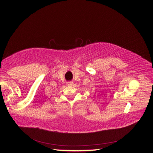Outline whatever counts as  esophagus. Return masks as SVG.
I'll list each match as a JSON object with an SVG mask.
<instances>
[{"label":"esophagus","mask_w":153,"mask_h":153,"mask_svg":"<svg viewBox=\"0 0 153 153\" xmlns=\"http://www.w3.org/2000/svg\"><path fill=\"white\" fill-rule=\"evenodd\" d=\"M73 85V83L72 81H69V82H68L67 83V85L68 86H72Z\"/></svg>","instance_id":"34e87169"}]
</instances>
